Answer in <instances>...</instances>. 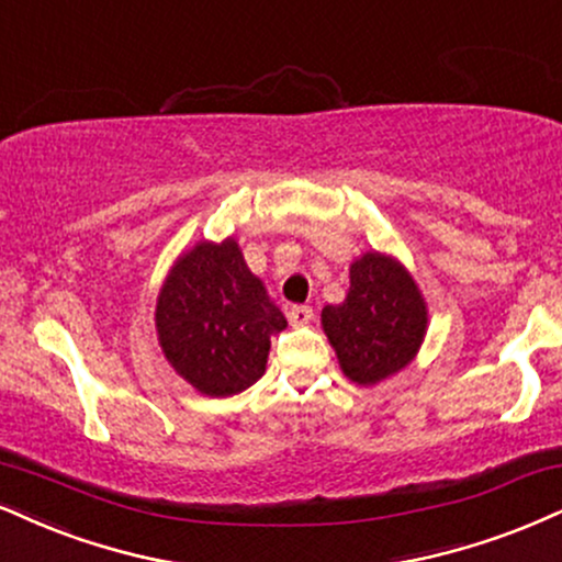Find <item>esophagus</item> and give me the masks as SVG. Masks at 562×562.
<instances>
[{"label": "esophagus", "mask_w": 562, "mask_h": 562, "mask_svg": "<svg viewBox=\"0 0 562 562\" xmlns=\"http://www.w3.org/2000/svg\"><path fill=\"white\" fill-rule=\"evenodd\" d=\"M289 323L292 325H307L310 321H313V307H310V304H292V307H289Z\"/></svg>", "instance_id": "1"}]
</instances>
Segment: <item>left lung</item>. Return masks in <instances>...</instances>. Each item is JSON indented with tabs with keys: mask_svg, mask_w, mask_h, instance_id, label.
<instances>
[{
	"mask_svg": "<svg viewBox=\"0 0 562 562\" xmlns=\"http://www.w3.org/2000/svg\"><path fill=\"white\" fill-rule=\"evenodd\" d=\"M323 328L344 375L375 385L417 355L427 328L425 300L396 260L367 252L351 266L346 300L323 310Z\"/></svg>",
	"mask_w": 562,
	"mask_h": 562,
	"instance_id": "1",
	"label": "left lung"
}]
</instances>
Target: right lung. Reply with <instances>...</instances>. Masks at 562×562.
<instances>
[{"label":"right lung","instance_id":"obj_1","mask_svg":"<svg viewBox=\"0 0 562 562\" xmlns=\"http://www.w3.org/2000/svg\"><path fill=\"white\" fill-rule=\"evenodd\" d=\"M166 359L207 396H234L262 378L270 336L286 317L249 273L237 241H200L166 279L156 307Z\"/></svg>","mask_w":562,"mask_h":562}]
</instances>
